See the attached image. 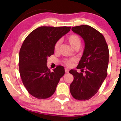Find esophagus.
<instances>
[{"instance_id":"1","label":"esophagus","mask_w":121,"mask_h":121,"mask_svg":"<svg viewBox=\"0 0 121 121\" xmlns=\"http://www.w3.org/2000/svg\"><path fill=\"white\" fill-rule=\"evenodd\" d=\"M69 71V70L68 68H65V73H68Z\"/></svg>"}]
</instances>
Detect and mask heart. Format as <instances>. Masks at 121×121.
<instances>
[{
    "instance_id": "1",
    "label": "heart",
    "mask_w": 121,
    "mask_h": 121,
    "mask_svg": "<svg viewBox=\"0 0 121 121\" xmlns=\"http://www.w3.org/2000/svg\"><path fill=\"white\" fill-rule=\"evenodd\" d=\"M68 41L70 45L73 47L74 49H77L80 48L81 45L82 40L81 37L78 35L76 34H72L69 35L67 38ZM61 44V40H59L57 42L55 43V46H54V49L55 52H58L59 51L60 45ZM74 59H65L64 60V63L67 66H71L72 64L74 62Z\"/></svg>"
}]
</instances>
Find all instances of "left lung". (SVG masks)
<instances>
[{"label": "left lung", "instance_id": "8db88e82", "mask_svg": "<svg viewBox=\"0 0 121 121\" xmlns=\"http://www.w3.org/2000/svg\"><path fill=\"white\" fill-rule=\"evenodd\" d=\"M72 30L83 39L85 49L77 66L82 72L74 69L69 71L74 77L70 91L77 100H88L97 93L107 76L109 48L102 34L91 26H76Z\"/></svg>", "mask_w": 121, "mask_h": 121}]
</instances>
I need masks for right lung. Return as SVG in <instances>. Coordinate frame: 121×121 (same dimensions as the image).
I'll use <instances>...</instances> for the list:
<instances>
[{"instance_id": "right-lung-1", "label": "right lung", "mask_w": 121, "mask_h": 121, "mask_svg": "<svg viewBox=\"0 0 121 121\" xmlns=\"http://www.w3.org/2000/svg\"><path fill=\"white\" fill-rule=\"evenodd\" d=\"M70 28L40 27L24 40L19 55V72L24 86L32 96L45 99L55 93L65 69L59 65L51 72L47 65V58L53 55L55 43Z\"/></svg>"}]
</instances>
